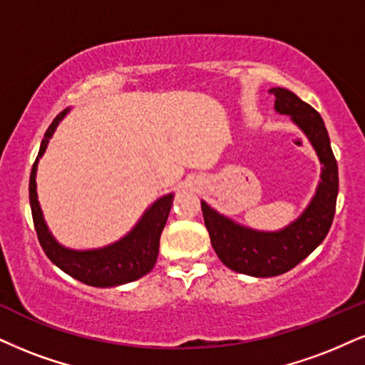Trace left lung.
I'll return each instance as SVG.
<instances>
[{"mask_svg": "<svg viewBox=\"0 0 365 365\" xmlns=\"http://www.w3.org/2000/svg\"><path fill=\"white\" fill-rule=\"evenodd\" d=\"M277 113L289 115L303 130L322 162V182L301 217L279 232H259L223 217L201 201L206 230L218 259L232 271L272 277L291 271L325 240L334 222L339 195V168L320 113L294 93L272 88Z\"/></svg>", "mask_w": 365, "mask_h": 365, "instance_id": "1", "label": "left lung"}]
</instances>
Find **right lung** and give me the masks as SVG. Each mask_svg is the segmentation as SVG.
Wrapping results in <instances>:
<instances>
[{
  "instance_id": "1",
  "label": "right lung",
  "mask_w": 365,
  "mask_h": 365,
  "mask_svg": "<svg viewBox=\"0 0 365 365\" xmlns=\"http://www.w3.org/2000/svg\"><path fill=\"white\" fill-rule=\"evenodd\" d=\"M67 111L69 110L61 111L53 118L47 132H45L43 140L40 143L38 155L34 162V168H31L30 174V208L40 245H42L45 255L58 269H62L71 277L78 279V281L88 286L111 287L137 281V279L145 276L147 272L154 269L157 255H159L160 233L164 230L165 222H168L174 195L159 197L143 213V217L138 220L133 230L127 233L123 238H120L118 242H115V244L93 250H73L62 247L52 237V233L48 232L47 223L43 220L42 210H40L37 200L35 174H37L38 159L43 155L48 140H51L53 132H56L58 121L64 118Z\"/></svg>"
}]
</instances>
